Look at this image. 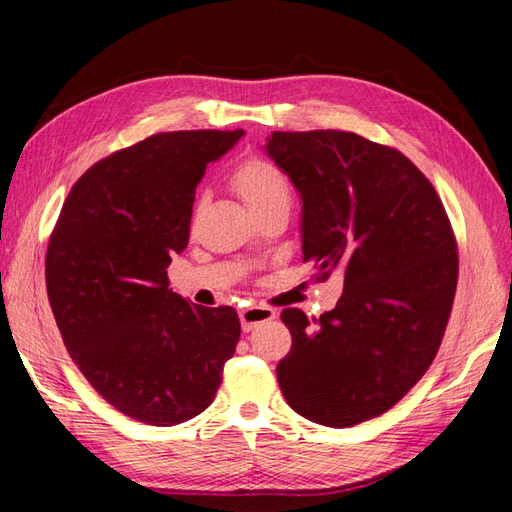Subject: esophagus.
Segmentation results:
<instances>
[{"instance_id": "obj_1", "label": "esophagus", "mask_w": 512, "mask_h": 512, "mask_svg": "<svg viewBox=\"0 0 512 512\" xmlns=\"http://www.w3.org/2000/svg\"><path fill=\"white\" fill-rule=\"evenodd\" d=\"M239 318H241V329L245 333H250V331H254L258 327V324L273 320L275 318V309L265 307V305H252V307L241 309Z\"/></svg>"}]
</instances>
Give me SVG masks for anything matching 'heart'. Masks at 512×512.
<instances>
[{
	"label": "heart",
	"mask_w": 512,
	"mask_h": 512,
	"mask_svg": "<svg viewBox=\"0 0 512 512\" xmlns=\"http://www.w3.org/2000/svg\"><path fill=\"white\" fill-rule=\"evenodd\" d=\"M232 185L252 213L277 205L290 207V183L282 170L269 160L254 158L243 162L232 175Z\"/></svg>",
	"instance_id": "obj_1"
}]
</instances>
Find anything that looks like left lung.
<instances>
[{
	"label": "left lung",
	"mask_w": 512,
	"mask_h": 512,
	"mask_svg": "<svg viewBox=\"0 0 512 512\" xmlns=\"http://www.w3.org/2000/svg\"><path fill=\"white\" fill-rule=\"evenodd\" d=\"M265 151L301 196L303 260L344 275L314 324L282 312L292 348L277 382L309 421L359 425L393 408L440 348L459 271L451 222L404 153L354 132H271Z\"/></svg>",
	"instance_id": "obj_1"
}]
</instances>
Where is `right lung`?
I'll return each instance as SVG.
<instances>
[{
  "label": "right lung",
  "instance_id": "add662e5",
  "mask_svg": "<svg viewBox=\"0 0 512 512\" xmlns=\"http://www.w3.org/2000/svg\"><path fill=\"white\" fill-rule=\"evenodd\" d=\"M243 130L153 134L72 185L46 250V292L87 382L119 412L156 427L190 421L218 393L241 322L168 288L188 247L194 190Z\"/></svg>",
  "mask_w": 512,
  "mask_h": 512
}]
</instances>
